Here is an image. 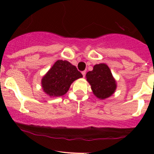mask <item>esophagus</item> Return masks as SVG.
Masks as SVG:
<instances>
[{"label":"esophagus","mask_w":154,"mask_h":154,"mask_svg":"<svg viewBox=\"0 0 154 154\" xmlns=\"http://www.w3.org/2000/svg\"><path fill=\"white\" fill-rule=\"evenodd\" d=\"M82 74H83V77H85V76H86V71H82Z\"/></svg>","instance_id":"esophagus-1"}]
</instances>
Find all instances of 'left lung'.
Segmentation results:
<instances>
[{
  "label": "left lung",
  "instance_id": "obj_1",
  "mask_svg": "<svg viewBox=\"0 0 154 154\" xmlns=\"http://www.w3.org/2000/svg\"><path fill=\"white\" fill-rule=\"evenodd\" d=\"M86 78L91 86L93 94L100 100L112 95L117 88L116 80L105 63L94 66L92 71L87 72Z\"/></svg>",
  "mask_w": 154,
  "mask_h": 154
}]
</instances>
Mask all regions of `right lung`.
I'll use <instances>...</instances> for the list:
<instances>
[{
  "instance_id": "add662e5",
  "label": "right lung",
  "mask_w": 154,
  "mask_h": 154,
  "mask_svg": "<svg viewBox=\"0 0 154 154\" xmlns=\"http://www.w3.org/2000/svg\"><path fill=\"white\" fill-rule=\"evenodd\" d=\"M83 77L76 66L66 60H57L42 79L43 91L53 97L67 93L74 80Z\"/></svg>"
}]
</instances>
